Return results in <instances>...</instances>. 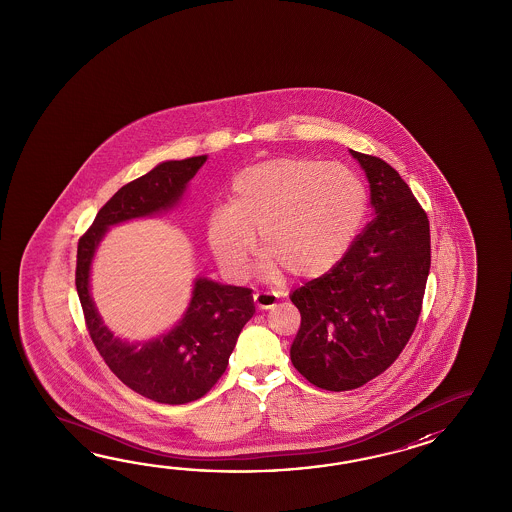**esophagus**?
Returning <instances> with one entry per match:
<instances>
[{
    "label": "esophagus",
    "mask_w": 512,
    "mask_h": 512,
    "mask_svg": "<svg viewBox=\"0 0 512 512\" xmlns=\"http://www.w3.org/2000/svg\"><path fill=\"white\" fill-rule=\"evenodd\" d=\"M254 304L258 309H272L274 305L278 304V298L271 293H256L254 294Z\"/></svg>",
    "instance_id": "1"
}]
</instances>
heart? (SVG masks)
Segmentation results:
<instances>
[{
  "label": "heart",
  "instance_id": "heart-1",
  "mask_svg": "<svg viewBox=\"0 0 512 512\" xmlns=\"http://www.w3.org/2000/svg\"><path fill=\"white\" fill-rule=\"evenodd\" d=\"M364 214L366 188L348 166L274 157L234 177L230 205L208 216V247L230 278H243L258 230L263 278H320L346 256Z\"/></svg>",
  "mask_w": 512,
  "mask_h": 512
}]
</instances>
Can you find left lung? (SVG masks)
I'll use <instances>...</instances> for the list:
<instances>
[{"label": "left lung", "mask_w": 512, "mask_h": 512, "mask_svg": "<svg viewBox=\"0 0 512 512\" xmlns=\"http://www.w3.org/2000/svg\"><path fill=\"white\" fill-rule=\"evenodd\" d=\"M349 153L370 183L375 218L331 271L291 294L302 324L291 360L307 381L348 392L388 370L414 333L430 272V223L401 175Z\"/></svg>", "instance_id": "8db88e82"}]
</instances>
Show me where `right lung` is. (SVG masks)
<instances>
[{
	"label": "right lung",
	"mask_w": 512,
	"mask_h": 512,
	"mask_svg": "<svg viewBox=\"0 0 512 512\" xmlns=\"http://www.w3.org/2000/svg\"><path fill=\"white\" fill-rule=\"evenodd\" d=\"M205 161L207 155H199L157 164L152 172L122 186L78 240L75 283L89 337L109 370L155 403H192L212 390L229 366L241 329L256 311L252 291L196 278L177 326L152 340L128 342L115 337L98 315L89 293L91 263L109 227L174 208Z\"/></svg>",
	"instance_id": "1"
}]
</instances>
